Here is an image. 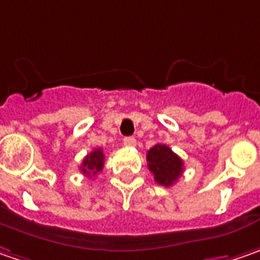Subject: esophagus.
Segmentation results:
<instances>
[{"label":"esophagus","mask_w":260,"mask_h":260,"mask_svg":"<svg viewBox=\"0 0 260 260\" xmlns=\"http://www.w3.org/2000/svg\"><path fill=\"white\" fill-rule=\"evenodd\" d=\"M135 144H137V141H135L134 137H125V138H123V145H125V147H134Z\"/></svg>","instance_id":"1"}]
</instances>
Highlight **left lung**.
<instances>
[{
    "mask_svg": "<svg viewBox=\"0 0 260 260\" xmlns=\"http://www.w3.org/2000/svg\"><path fill=\"white\" fill-rule=\"evenodd\" d=\"M147 161L154 180L161 186H172L183 173L182 158L164 144H157L148 150Z\"/></svg>",
    "mask_w": 260,
    "mask_h": 260,
    "instance_id": "left-lung-1",
    "label": "left lung"
}]
</instances>
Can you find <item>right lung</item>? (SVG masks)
<instances>
[{"mask_svg": "<svg viewBox=\"0 0 260 260\" xmlns=\"http://www.w3.org/2000/svg\"><path fill=\"white\" fill-rule=\"evenodd\" d=\"M103 166H105V154L102 151V148H97L85 155L80 169H81V173L87 177H94L99 172H102Z\"/></svg>", "mask_w": 260, "mask_h": 260, "instance_id": "right-lung-1", "label": "right lung"}]
</instances>
